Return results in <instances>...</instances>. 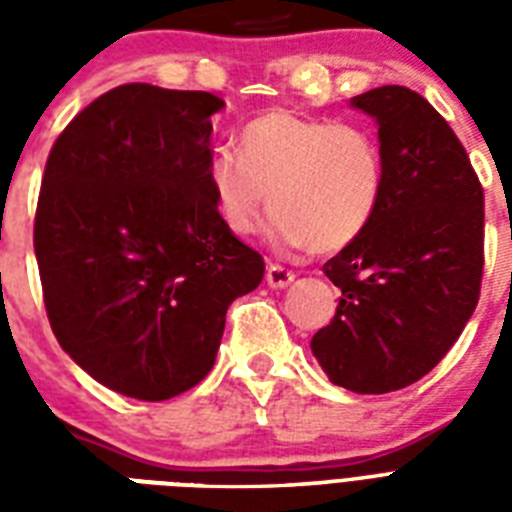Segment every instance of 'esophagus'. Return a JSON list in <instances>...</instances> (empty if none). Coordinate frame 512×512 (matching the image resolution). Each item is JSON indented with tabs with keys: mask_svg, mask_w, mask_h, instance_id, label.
<instances>
[{
	"mask_svg": "<svg viewBox=\"0 0 512 512\" xmlns=\"http://www.w3.org/2000/svg\"><path fill=\"white\" fill-rule=\"evenodd\" d=\"M265 281H268V287L284 289L295 281V271H292V268H284V265L279 263H271L268 265V271H265Z\"/></svg>",
	"mask_w": 512,
	"mask_h": 512,
	"instance_id": "1",
	"label": "esophagus"
}]
</instances>
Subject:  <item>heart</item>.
I'll return each instance as SVG.
<instances>
[{"label": "heart", "mask_w": 512, "mask_h": 512, "mask_svg": "<svg viewBox=\"0 0 512 512\" xmlns=\"http://www.w3.org/2000/svg\"><path fill=\"white\" fill-rule=\"evenodd\" d=\"M236 146L207 164L217 217L236 236L255 233L271 207L273 241L327 255L358 239L380 207L385 159L361 124L273 108L241 127Z\"/></svg>", "instance_id": "1"}]
</instances>
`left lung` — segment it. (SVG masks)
Wrapping results in <instances>:
<instances>
[{
  "mask_svg": "<svg viewBox=\"0 0 512 512\" xmlns=\"http://www.w3.org/2000/svg\"><path fill=\"white\" fill-rule=\"evenodd\" d=\"M353 106L380 124L385 191L366 231L324 265L342 297L311 348L340 388L390 393L425 377L476 311L484 188L420 92L388 84Z\"/></svg>",
  "mask_w": 512,
  "mask_h": 512,
  "instance_id": "1",
  "label": "left lung"
}]
</instances>
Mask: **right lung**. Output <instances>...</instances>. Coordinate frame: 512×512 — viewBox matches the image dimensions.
<instances>
[{
  "mask_svg": "<svg viewBox=\"0 0 512 512\" xmlns=\"http://www.w3.org/2000/svg\"><path fill=\"white\" fill-rule=\"evenodd\" d=\"M212 92L132 82L68 122L44 164L34 252L60 348L100 385L164 401L215 364L225 313L263 255L207 188Z\"/></svg>",
  "mask_w": 512,
  "mask_h": 512,
  "instance_id": "add662e5",
  "label": "right lung"
}]
</instances>
